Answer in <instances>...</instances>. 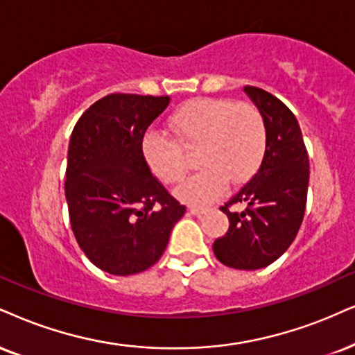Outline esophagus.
Segmentation results:
<instances>
[{
  "label": "esophagus",
  "instance_id": "34e87169",
  "mask_svg": "<svg viewBox=\"0 0 355 355\" xmlns=\"http://www.w3.org/2000/svg\"><path fill=\"white\" fill-rule=\"evenodd\" d=\"M189 211H191V214H194V216H202V214L207 212V207H199V205H192Z\"/></svg>",
  "mask_w": 355,
  "mask_h": 355
}]
</instances>
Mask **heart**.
Masks as SVG:
<instances>
[{"instance_id":"heart-1","label":"heart","mask_w":355,"mask_h":355,"mask_svg":"<svg viewBox=\"0 0 355 355\" xmlns=\"http://www.w3.org/2000/svg\"><path fill=\"white\" fill-rule=\"evenodd\" d=\"M169 126L186 144H198L200 171L176 189L187 204H209L227 184L240 186L255 176L266 151V126L253 105L222 98H196L179 107ZM143 157L151 173L166 182L181 181L186 164L179 144L164 135L146 133Z\"/></svg>"}]
</instances>
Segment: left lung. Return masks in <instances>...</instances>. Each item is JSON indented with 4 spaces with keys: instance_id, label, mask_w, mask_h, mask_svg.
<instances>
[{
    "instance_id": "1",
    "label": "left lung",
    "mask_w": 355,
    "mask_h": 355,
    "mask_svg": "<svg viewBox=\"0 0 355 355\" xmlns=\"http://www.w3.org/2000/svg\"><path fill=\"white\" fill-rule=\"evenodd\" d=\"M245 95L265 120L266 151L260 169L222 209L229 230L212 248L230 268L260 270L278 260L293 243L303 222L309 182V159L298 120L282 100L247 85ZM245 202V211L228 205Z\"/></svg>"
}]
</instances>
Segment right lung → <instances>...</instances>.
Listing matches in <instances>:
<instances>
[{
	"mask_svg": "<svg viewBox=\"0 0 355 355\" xmlns=\"http://www.w3.org/2000/svg\"><path fill=\"white\" fill-rule=\"evenodd\" d=\"M168 105L169 97L112 94L72 131L65 199L73 235L92 263L116 277L155 265L186 212L141 151L144 131Z\"/></svg>",
	"mask_w": 355,
	"mask_h": 355,
	"instance_id": "right-lung-1",
	"label": "right lung"
}]
</instances>
